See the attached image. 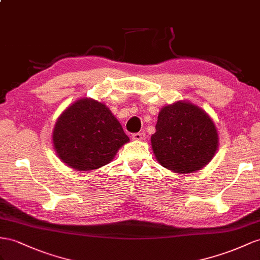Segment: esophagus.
Instances as JSON below:
<instances>
[{
  "label": "esophagus",
  "instance_id": "1",
  "mask_svg": "<svg viewBox=\"0 0 260 260\" xmlns=\"http://www.w3.org/2000/svg\"><path fill=\"white\" fill-rule=\"evenodd\" d=\"M133 141H144L145 139V133H134L132 134Z\"/></svg>",
  "mask_w": 260,
  "mask_h": 260
}]
</instances>
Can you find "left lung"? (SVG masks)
I'll return each mask as SVG.
<instances>
[{
  "mask_svg": "<svg viewBox=\"0 0 260 260\" xmlns=\"http://www.w3.org/2000/svg\"><path fill=\"white\" fill-rule=\"evenodd\" d=\"M217 144L214 123L198 106L177 102L159 112L151 147L162 167L177 174L200 170L215 155Z\"/></svg>",
  "mask_w": 260,
  "mask_h": 260,
  "instance_id": "obj_1",
  "label": "left lung"
}]
</instances>
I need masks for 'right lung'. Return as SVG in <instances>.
<instances>
[{
	"label": "right lung",
	"instance_id": "obj_1",
	"mask_svg": "<svg viewBox=\"0 0 260 260\" xmlns=\"http://www.w3.org/2000/svg\"><path fill=\"white\" fill-rule=\"evenodd\" d=\"M52 142L59 158L70 168L89 171L109 164L129 138L109 108L82 99L58 118Z\"/></svg>",
	"mask_w": 260,
	"mask_h": 260
}]
</instances>
